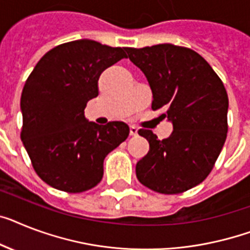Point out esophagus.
<instances>
[{"label":"esophagus","instance_id":"34e87169","mask_svg":"<svg viewBox=\"0 0 250 250\" xmlns=\"http://www.w3.org/2000/svg\"><path fill=\"white\" fill-rule=\"evenodd\" d=\"M130 135H131V137H137V135H138V127L130 126Z\"/></svg>","mask_w":250,"mask_h":250}]
</instances>
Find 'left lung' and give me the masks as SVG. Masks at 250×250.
I'll return each instance as SVG.
<instances>
[{
  "label": "left lung",
  "instance_id": "obj_1",
  "mask_svg": "<svg viewBox=\"0 0 250 250\" xmlns=\"http://www.w3.org/2000/svg\"><path fill=\"white\" fill-rule=\"evenodd\" d=\"M130 61L149 83L152 110L172 123L167 139L138 133L149 150L137 164L138 180L153 191L179 194L209 175L228 135L229 98L224 83L199 53L170 43L126 48Z\"/></svg>",
  "mask_w": 250,
  "mask_h": 250
}]
</instances>
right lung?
<instances>
[{"label":"right lung","mask_w":250,"mask_h":250,"mask_svg":"<svg viewBox=\"0 0 250 250\" xmlns=\"http://www.w3.org/2000/svg\"><path fill=\"white\" fill-rule=\"evenodd\" d=\"M126 47L79 39L39 60L22 88V144L37 175L55 189L82 193L103 176V160L129 135L123 121L107 125L84 116L98 96L101 74L126 56Z\"/></svg>","instance_id":"right-lung-1"}]
</instances>
